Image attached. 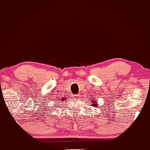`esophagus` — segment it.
<instances>
[{
	"label": "esophagus",
	"mask_w": 150,
	"mask_h": 150,
	"mask_svg": "<svg viewBox=\"0 0 150 150\" xmlns=\"http://www.w3.org/2000/svg\"><path fill=\"white\" fill-rule=\"evenodd\" d=\"M74 96H75V98H76V99H79L80 96L79 94H75Z\"/></svg>",
	"instance_id": "obj_1"
}]
</instances>
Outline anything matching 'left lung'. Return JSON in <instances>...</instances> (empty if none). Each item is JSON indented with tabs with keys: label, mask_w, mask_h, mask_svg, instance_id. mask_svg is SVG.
Listing matches in <instances>:
<instances>
[{
	"label": "left lung",
	"mask_w": 150,
	"mask_h": 150,
	"mask_svg": "<svg viewBox=\"0 0 150 150\" xmlns=\"http://www.w3.org/2000/svg\"><path fill=\"white\" fill-rule=\"evenodd\" d=\"M96 102H93V104H93V106H96V107H97V106H98V104H96ZM97 108H98V107H97Z\"/></svg>",
	"instance_id": "1"
}]
</instances>
